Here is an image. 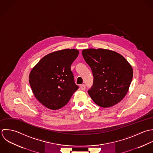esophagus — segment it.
Here are the masks:
<instances>
[{"label":"esophagus","mask_w":153,"mask_h":153,"mask_svg":"<svg viewBox=\"0 0 153 153\" xmlns=\"http://www.w3.org/2000/svg\"><path fill=\"white\" fill-rule=\"evenodd\" d=\"M80 88H81V89H82V91H85V89H86V86H85V85H80Z\"/></svg>","instance_id":"1"}]
</instances>
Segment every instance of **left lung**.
<instances>
[{"mask_svg": "<svg viewBox=\"0 0 153 153\" xmlns=\"http://www.w3.org/2000/svg\"><path fill=\"white\" fill-rule=\"evenodd\" d=\"M92 69L93 84L88 91L93 102L102 108L120 102L129 90L133 70L120 54L107 49L89 48L82 51Z\"/></svg>", "mask_w": 153, "mask_h": 153, "instance_id": "obj_1", "label": "left lung"}]
</instances>
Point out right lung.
<instances>
[{"mask_svg": "<svg viewBox=\"0 0 153 153\" xmlns=\"http://www.w3.org/2000/svg\"><path fill=\"white\" fill-rule=\"evenodd\" d=\"M79 53L76 49L53 52L42 58L31 70L29 82L32 91L46 108L60 109L78 89L70 66Z\"/></svg>", "mask_w": 153, "mask_h": 153, "instance_id": "add662e5", "label": "right lung"}]
</instances>
